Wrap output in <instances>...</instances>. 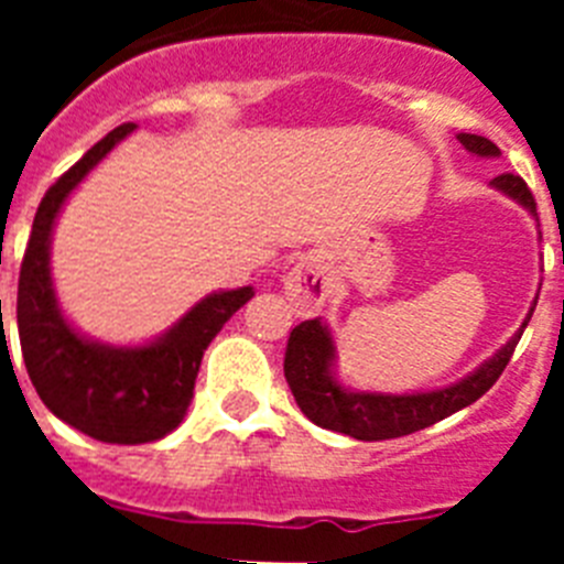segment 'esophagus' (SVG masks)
I'll use <instances>...</instances> for the list:
<instances>
[{
	"label": "esophagus",
	"instance_id": "1",
	"mask_svg": "<svg viewBox=\"0 0 564 564\" xmlns=\"http://www.w3.org/2000/svg\"><path fill=\"white\" fill-rule=\"evenodd\" d=\"M285 296L299 316H316L327 299V285L325 279L318 276L316 265L299 262L296 268H291L285 276Z\"/></svg>",
	"mask_w": 564,
	"mask_h": 564
}]
</instances>
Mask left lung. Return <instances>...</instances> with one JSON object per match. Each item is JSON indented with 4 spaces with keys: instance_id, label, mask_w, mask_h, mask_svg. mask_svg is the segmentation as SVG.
I'll list each match as a JSON object with an SVG mask.
<instances>
[{
    "instance_id": "1",
    "label": "left lung",
    "mask_w": 564,
    "mask_h": 564,
    "mask_svg": "<svg viewBox=\"0 0 564 564\" xmlns=\"http://www.w3.org/2000/svg\"><path fill=\"white\" fill-rule=\"evenodd\" d=\"M457 141L477 158H497L500 149L482 138V134L460 132ZM491 186L497 192L508 194L511 200L525 206L536 217V203L531 188L525 186L520 174H497ZM536 307V302H534ZM528 311L525 322L520 330L502 344L495 356L480 364L471 376L460 378L457 383H449L443 390L432 392H412V395H387V392H350L344 390L341 383L333 376V364H336V344H333L330 330L322 325L318 318H307L302 325L293 327L288 338L285 350V378L296 398L299 410L305 412L316 426L330 432H341L356 441H390V437L412 435L417 430H426L432 423L443 417L455 415L466 410L468 403L486 395L502 376L506 364L514 356L517 341L522 338V330L531 322Z\"/></svg>"
}]
</instances>
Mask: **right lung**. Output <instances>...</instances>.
Returning a JSON list of instances; mask_svg holds the SVG:
<instances>
[{
	"label": "right lung",
	"mask_w": 564,
	"mask_h": 564,
	"mask_svg": "<svg viewBox=\"0 0 564 564\" xmlns=\"http://www.w3.org/2000/svg\"><path fill=\"white\" fill-rule=\"evenodd\" d=\"M134 123L112 129L58 177L39 203L19 271L17 322L28 376L50 412L104 443H152L177 426L212 338L253 296V288L217 291L154 341L112 347L73 330L50 279V237L69 192L121 143Z\"/></svg>",
	"instance_id": "right-lung-1"
}]
</instances>
